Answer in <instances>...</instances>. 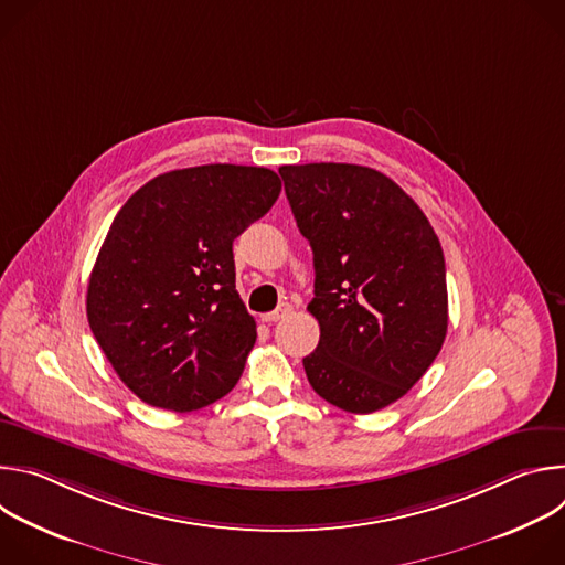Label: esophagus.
<instances>
[{"instance_id": "1", "label": "esophagus", "mask_w": 565, "mask_h": 565, "mask_svg": "<svg viewBox=\"0 0 565 565\" xmlns=\"http://www.w3.org/2000/svg\"><path fill=\"white\" fill-rule=\"evenodd\" d=\"M290 310H292V308H290V303H281L277 310L262 315V321H266V324H273V321H279V319H281V317H286Z\"/></svg>"}]
</instances>
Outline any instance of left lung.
<instances>
[{"label": "left lung", "mask_w": 565, "mask_h": 565, "mask_svg": "<svg viewBox=\"0 0 565 565\" xmlns=\"http://www.w3.org/2000/svg\"><path fill=\"white\" fill-rule=\"evenodd\" d=\"M315 266L319 344L303 371L319 397L373 414L405 395L447 335L440 241L409 194L349 163L279 168Z\"/></svg>", "instance_id": "left-lung-1"}]
</instances>
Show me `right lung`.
I'll return each instance as SVG.
<instances>
[{"instance_id": "1", "label": "right lung", "mask_w": 565, "mask_h": 565, "mask_svg": "<svg viewBox=\"0 0 565 565\" xmlns=\"http://www.w3.org/2000/svg\"><path fill=\"white\" fill-rule=\"evenodd\" d=\"M281 192L273 170L199 166L145 183L116 214L87 288L94 338L151 407L203 409L234 388L257 340L232 241Z\"/></svg>"}]
</instances>
